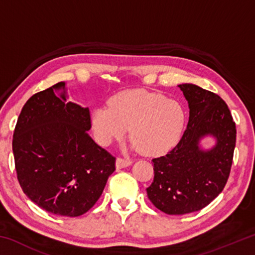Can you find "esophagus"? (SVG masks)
Here are the masks:
<instances>
[{"mask_svg":"<svg viewBox=\"0 0 255 255\" xmlns=\"http://www.w3.org/2000/svg\"><path fill=\"white\" fill-rule=\"evenodd\" d=\"M132 161L130 158H126V157H118L117 162H116V165H117V169H123V167H127L130 165Z\"/></svg>","mask_w":255,"mask_h":255,"instance_id":"34e87169","label":"esophagus"}]
</instances>
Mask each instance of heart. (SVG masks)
<instances>
[{
  "label": "heart",
  "instance_id": "1",
  "mask_svg": "<svg viewBox=\"0 0 255 255\" xmlns=\"http://www.w3.org/2000/svg\"><path fill=\"white\" fill-rule=\"evenodd\" d=\"M185 124L182 106L165 96L145 90H128L110 98L109 108L92 111L91 125L97 140L109 145L122 139L127 129L140 152L165 153L178 144Z\"/></svg>",
  "mask_w": 255,
  "mask_h": 255
}]
</instances>
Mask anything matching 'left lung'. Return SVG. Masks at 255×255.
I'll return each instance as SVG.
<instances>
[{
  "instance_id": "1",
  "label": "left lung",
  "mask_w": 255,
  "mask_h": 255,
  "mask_svg": "<svg viewBox=\"0 0 255 255\" xmlns=\"http://www.w3.org/2000/svg\"><path fill=\"white\" fill-rule=\"evenodd\" d=\"M189 103V122L182 137L164 156L153 158L154 180L148 199L167 215H184L209 205L231 173L236 126L231 111L216 93L195 84H180ZM207 134L218 143L209 151L199 147Z\"/></svg>"
}]
</instances>
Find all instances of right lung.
<instances>
[{
    "label": "right lung",
    "mask_w": 255,
    "mask_h": 255,
    "mask_svg": "<svg viewBox=\"0 0 255 255\" xmlns=\"http://www.w3.org/2000/svg\"><path fill=\"white\" fill-rule=\"evenodd\" d=\"M89 108L66 100L59 82L29 99L12 140L23 192L50 214L77 217L90 210L116 170V157L99 146Z\"/></svg>",
    "instance_id": "1"
}]
</instances>
